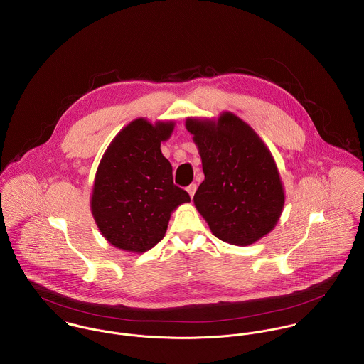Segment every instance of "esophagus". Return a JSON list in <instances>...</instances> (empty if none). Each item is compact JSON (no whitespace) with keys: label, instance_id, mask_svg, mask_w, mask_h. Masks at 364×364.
I'll return each instance as SVG.
<instances>
[{"label":"esophagus","instance_id":"34e87169","mask_svg":"<svg viewBox=\"0 0 364 364\" xmlns=\"http://www.w3.org/2000/svg\"><path fill=\"white\" fill-rule=\"evenodd\" d=\"M196 183H191L188 188H186V191H188V193L191 195V198H193V195H195V192H196Z\"/></svg>","mask_w":364,"mask_h":364}]
</instances>
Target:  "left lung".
I'll return each mask as SVG.
<instances>
[{
    "label": "left lung",
    "mask_w": 364,
    "mask_h": 364,
    "mask_svg": "<svg viewBox=\"0 0 364 364\" xmlns=\"http://www.w3.org/2000/svg\"><path fill=\"white\" fill-rule=\"evenodd\" d=\"M202 158L205 181L193 196L218 240L251 245L269 234L284 206L276 162L254 129L230 112L217 122L186 119Z\"/></svg>",
    "instance_id": "left-lung-1"
}]
</instances>
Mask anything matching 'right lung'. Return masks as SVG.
<instances>
[{"mask_svg":"<svg viewBox=\"0 0 364 364\" xmlns=\"http://www.w3.org/2000/svg\"><path fill=\"white\" fill-rule=\"evenodd\" d=\"M173 126L136 119L116 134L100 162L91 210L102 235L119 250H151L164 238L171 213L191 202L173 185L172 165L161 153Z\"/></svg>","mask_w":364,"mask_h":364,"instance_id":"obj_1","label":"right lung"}]
</instances>
